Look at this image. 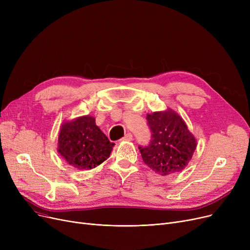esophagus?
<instances>
[{
  "mask_svg": "<svg viewBox=\"0 0 250 250\" xmlns=\"http://www.w3.org/2000/svg\"><path fill=\"white\" fill-rule=\"evenodd\" d=\"M122 140L123 141H132L133 140V135L130 134V133H127Z\"/></svg>",
  "mask_w": 250,
  "mask_h": 250,
  "instance_id": "obj_1",
  "label": "esophagus"
}]
</instances>
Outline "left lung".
Returning <instances> with one entry per match:
<instances>
[{
  "instance_id": "1",
  "label": "left lung",
  "mask_w": 250,
  "mask_h": 250,
  "mask_svg": "<svg viewBox=\"0 0 250 250\" xmlns=\"http://www.w3.org/2000/svg\"><path fill=\"white\" fill-rule=\"evenodd\" d=\"M152 140L146 147H139L143 161L162 176L180 172L190 161L196 140L182 117L168 108L147 114Z\"/></svg>"
}]
</instances>
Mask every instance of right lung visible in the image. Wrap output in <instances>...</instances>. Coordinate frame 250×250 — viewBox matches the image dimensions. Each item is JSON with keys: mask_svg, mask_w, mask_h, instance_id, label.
Listing matches in <instances>:
<instances>
[{"mask_svg": "<svg viewBox=\"0 0 250 250\" xmlns=\"http://www.w3.org/2000/svg\"><path fill=\"white\" fill-rule=\"evenodd\" d=\"M114 143H110L90 115L62 125L58 152L68 164L78 169H92L106 160Z\"/></svg>", "mask_w": 250, "mask_h": 250, "instance_id": "1", "label": "right lung"}]
</instances>
